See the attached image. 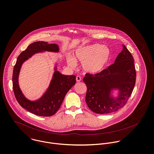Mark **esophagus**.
I'll return each mask as SVG.
<instances>
[{
    "label": "esophagus",
    "mask_w": 154,
    "mask_h": 154,
    "mask_svg": "<svg viewBox=\"0 0 154 154\" xmlns=\"http://www.w3.org/2000/svg\"><path fill=\"white\" fill-rule=\"evenodd\" d=\"M76 81H77V82H81V81H82V77H81L80 76H79V75H77V76L76 77Z\"/></svg>",
    "instance_id": "esophagus-1"
}]
</instances>
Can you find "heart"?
Segmentation results:
<instances>
[{
    "label": "heart",
    "instance_id": "heart-1",
    "mask_svg": "<svg viewBox=\"0 0 154 154\" xmlns=\"http://www.w3.org/2000/svg\"><path fill=\"white\" fill-rule=\"evenodd\" d=\"M111 51L106 46L93 44L78 49L74 54V58L69 57L67 62L69 66L74 68L75 61L82 63L83 69L88 73L96 74L102 71L111 58Z\"/></svg>",
    "mask_w": 154,
    "mask_h": 154
}]
</instances>
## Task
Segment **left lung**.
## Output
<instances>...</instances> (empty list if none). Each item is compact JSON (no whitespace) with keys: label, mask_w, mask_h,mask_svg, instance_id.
I'll return each instance as SVG.
<instances>
[{"label":"left lung","mask_w":154,"mask_h":154,"mask_svg":"<svg viewBox=\"0 0 154 154\" xmlns=\"http://www.w3.org/2000/svg\"><path fill=\"white\" fill-rule=\"evenodd\" d=\"M123 48L113 64L94 75L87 73L83 78L87 86L86 103L96 114L118 111L126 104L133 92L136 77L134 59L123 45ZM114 89L119 91L116 98L111 95Z\"/></svg>","instance_id":"8db88e82"}]
</instances>
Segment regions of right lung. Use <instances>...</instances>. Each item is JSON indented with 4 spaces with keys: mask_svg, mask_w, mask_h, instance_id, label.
Wrapping results in <instances>:
<instances>
[{
    "mask_svg": "<svg viewBox=\"0 0 154 154\" xmlns=\"http://www.w3.org/2000/svg\"><path fill=\"white\" fill-rule=\"evenodd\" d=\"M43 51L58 52L59 48L56 44H49L45 42H35L30 44L17 58L12 74L13 90L19 104L31 113L43 117L54 115L59 109L65 94L75 83L74 75H63L55 68V72L49 86L45 93L38 100L31 101L27 99L21 92L18 77L23 62L35 54Z\"/></svg>",
    "mask_w": 154,
    "mask_h": 154,
    "instance_id": "obj_1",
    "label": "right lung"
}]
</instances>
